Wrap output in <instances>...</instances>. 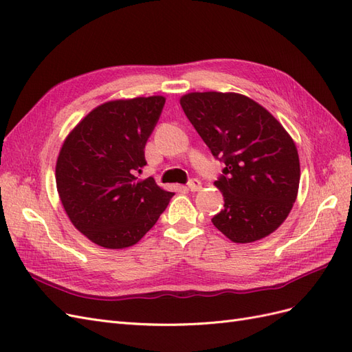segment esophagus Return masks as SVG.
I'll return each mask as SVG.
<instances>
[{
    "instance_id": "esophagus-1",
    "label": "esophagus",
    "mask_w": 352,
    "mask_h": 352,
    "mask_svg": "<svg viewBox=\"0 0 352 352\" xmlns=\"http://www.w3.org/2000/svg\"><path fill=\"white\" fill-rule=\"evenodd\" d=\"M188 189L190 190V192H197V190L201 189V182L198 179H190L188 184Z\"/></svg>"
}]
</instances>
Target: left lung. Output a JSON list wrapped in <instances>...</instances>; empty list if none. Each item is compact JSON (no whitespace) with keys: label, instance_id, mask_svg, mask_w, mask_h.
<instances>
[{"label":"left lung","instance_id":"8db88e82","mask_svg":"<svg viewBox=\"0 0 352 352\" xmlns=\"http://www.w3.org/2000/svg\"><path fill=\"white\" fill-rule=\"evenodd\" d=\"M180 105L211 154L225 163L214 182L225 206L212 225L236 243L269 236L291 212L300 186V158L289 133L241 94L190 92Z\"/></svg>","mask_w":352,"mask_h":352}]
</instances>
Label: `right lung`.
<instances>
[{"label":"right lung","mask_w":352,"mask_h":352,"mask_svg":"<svg viewBox=\"0 0 352 352\" xmlns=\"http://www.w3.org/2000/svg\"><path fill=\"white\" fill-rule=\"evenodd\" d=\"M164 102L162 95L104 102L63 142L56 166L60 201L73 226L100 247H132L175 195L153 177H136Z\"/></svg>","instance_id":"1"}]
</instances>
